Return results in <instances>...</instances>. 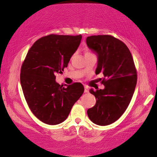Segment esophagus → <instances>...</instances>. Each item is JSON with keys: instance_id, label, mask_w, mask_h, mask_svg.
<instances>
[{"instance_id": "esophagus-1", "label": "esophagus", "mask_w": 157, "mask_h": 157, "mask_svg": "<svg viewBox=\"0 0 157 157\" xmlns=\"http://www.w3.org/2000/svg\"><path fill=\"white\" fill-rule=\"evenodd\" d=\"M89 91H90L89 87H87V86L84 87V92H85V93H88V92H89Z\"/></svg>"}]
</instances>
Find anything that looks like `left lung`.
Wrapping results in <instances>:
<instances>
[{"mask_svg": "<svg viewBox=\"0 0 157 157\" xmlns=\"http://www.w3.org/2000/svg\"><path fill=\"white\" fill-rule=\"evenodd\" d=\"M87 47L98 56L95 74L104 75L103 90L90 93L96 103L87 109L94 123L105 126L120 118L130 103L137 80L132 55L121 40L109 35H98L86 38Z\"/></svg>", "mask_w": 157, "mask_h": 157, "instance_id": "obj_1", "label": "left lung"}]
</instances>
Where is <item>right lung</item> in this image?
Instances as JSON below:
<instances>
[{"label":"right lung","instance_id":"obj_1","mask_svg":"<svg viewBox=\"0 0 157 157\" xmlns=\"http://www.w3.org/2000/svg\"><path fill=\"white\" fill-rule=\"evenodd\" d=\"M82 36L50 34L30 48L21 67V83L30 110L42 122H63L83 93L82 83L60 86L56 74L62 73L78 48Z\"/></svg>","mask_w":157,"mask_h":157}]
</instances>
